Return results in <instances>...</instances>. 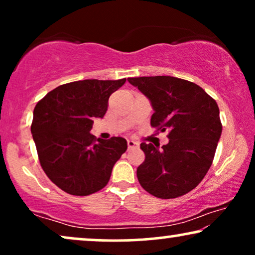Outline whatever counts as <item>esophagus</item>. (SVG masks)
Returning <instances> with one entry per match:
<instances>
[{"mask_svg": "<svg viewBox=\"0 0 255 255\" xmlns=\"http://www.w3.org/2000/svg\"><path fill=\"white\" fill-rule=\"evenodd\" d=\"M128 148H134V147H138L139 144L134 140H128Z\"/></svg>", "mask_w": 255, "mask_h": 255, "instance_id": "obj_1", "label": "esophagus"}]
</instances>
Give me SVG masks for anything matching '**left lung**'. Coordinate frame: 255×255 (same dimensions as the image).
I'll list each match as a JSON object with an SVG mask.
<instances>
[{
    "instance_id": "left-lung-1",
    "label": "left lung",
    "mask_w": 255,
    "mask_h": 255,
    "mask_svg": "<svg viewBox=\"0 0 255 255\" xmlns=\"http://www.w3.org/2000/svg\"><path fill=\"white\" fill-rule=\"evenodd\" d=\"M151 102V125L168 130L161 148L141 142L145 161L137 168L141 187L153 196L175 198L203 180L222 134L219 108L196 83L174 76L128 78Z\"/></svg>"
}]
</instances>
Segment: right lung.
<instances>
[{"label": "right lung", "mask_w": 255, "mask_h": 255, "mask_svg": "<svg viewBox=\"0 0 255 255\" xmlns=\"http://www.w3.org/2000/svg\"><path fill=\"white\" fill-rule=\"evenodd\" d=\"M121 80H82L61 85L37 103L31 132L41 168L66 193L87 196L107 186L113 167L127 151L122 137L96 140L94 118H103Z\"/></svg>", "instance_id": "1"}]
</instances>
